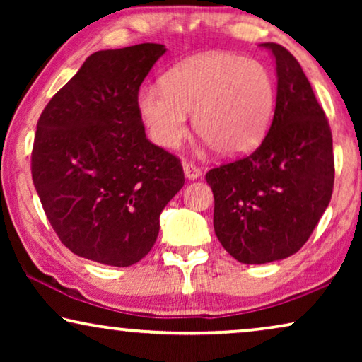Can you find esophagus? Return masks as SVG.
Instances as JSON below:
<instances>
[{
    "instance_id": "esophagus-1",
    "label": "esophagus",
    "mask_w": 362,
    "mask_h": 362,
    "mask_svg": "<svg viewBox=\"0 0 362 362\" xmlns=\"http://www.w3.org/2000/svg\"><path fill=\"white\" fill-rule=\"evenodd\" d=\"M182 170H185L186 180H189V181H194L201 176V170L197 166L192 165V163H185V165H182Z\"/></svg>"
}]
</instances>
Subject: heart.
I'll return each instance as SVG.
<instances>
[{"mask_svg":"<svg viewBox=\"0 0 362 362\" xmlns=\"http://www.w3.org/2000/svg\"><path fill=\"white\" fill-rule=\"evenodd\" d=\"M269 69L230 52L201 54L173 67L163 83L138 92V113L150 140L176 150L187 135V113L206 145L221 156H242L260 145L275 112Z\"/></svg>","mask_w":362,"mask_h":362,"instance_id":"b5f03b06","label":"heart"}]
</instances>
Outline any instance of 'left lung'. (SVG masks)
<instances>
[{"mask_svg":"<svg viewBox=\"0 0 362 362\" xmlns=\"http://www.w3.org/2000/svg\"><path fill=\"white\" fill-rule=\"evenodd\" d=\"M275 61L276 102L269 133L252 155L206 175L214 194V230L240 264L298 252L329 204L333 138L298 61L265 42Z\"/></svg>","mask_w":362,"mask_h":362,"instance_id":"left-lung-1","label":"left lung"}]
</instances>
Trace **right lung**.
<instances>
[{"label":"right lung","instance_id":"1","mask_svg":"<svg viewBox=\"0 0 362 362\" xmlns=\"http://www.w3.org/2000/svg\"><path fill=\"white\" fill-rule=\"evenodd\" d=\"M163 44L93 52L37 122L33 181L69 250L130 267L155 245L160 216L185 186L180 160L153 145L138 90Z\"/></svg>","mask_w":362,"mask_h":362}]
</instances>
